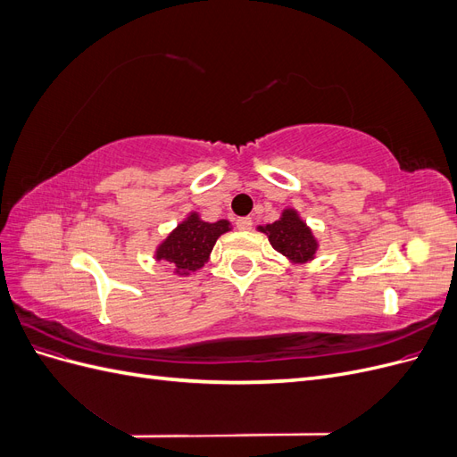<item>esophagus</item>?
<instances>
[{"mask_svg":"<svg viewBox=\"0 0 457 457\" xmlns=\"http://www.w3.org/2000/svg\"><path fill=\"white\" fill-rule=\"evenodd\" d=\"M237 227H238V230H250L253 227V220H252V217H240V219H237Z\"/></svg>","mask_w":457,"mask_h":457,"instance_id":"34e87169","label":"esophagus"}]
</instances>
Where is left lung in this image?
<instances>
[{
	"instance_id": "8db88e82",
	"label": "left lung",
	"mask_w": 457,
	"mask_h": 457,
	"mask_svg": "<svg viewBox=\"0 0 457 457\" xmlns=\"http://www.w3.org/2000/svg\"><path fill=\"white\" fill-rule=\"evenodd\" d=\"M257 230L267 234L274 250L292 262H311L316 257L318 247H320L312 228L294 207H286L278 220L259 225Z\"/></svg>"
}]
</instances>
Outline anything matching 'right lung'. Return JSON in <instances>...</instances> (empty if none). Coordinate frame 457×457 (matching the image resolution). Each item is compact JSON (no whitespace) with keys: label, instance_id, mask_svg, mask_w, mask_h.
Instances as JSON below:
<instances>
[{"label":"right lung","instance_id":"add662e5","mask_svg":"<svg viewBox=\"0 0 457 457\" xmlns=\"http://www.w3.org/2000/svg\"><path fill=\"white\" fill-rule=\"evenodd\" d=\"M228 230H232V225L227 219L207 223L198 212H190L156 245L154 259L168 262L173 274L188 276L190 272L202 269L210 261L217 238L223 237Z\"/></svg>","mask_w":457,"mask_h":457}]
</instances>
